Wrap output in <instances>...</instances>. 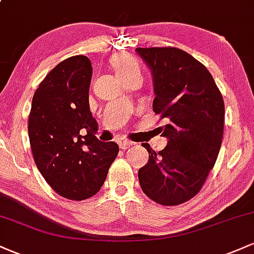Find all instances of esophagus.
I'll return each instance as SVG.
<instances>
[{
  "label": "esophagus",
  "instance_id": "esophagus-1",
  "mask_svg": "<svg viewBox=\"0 0 254 254\" xmlns=\"http://www.w3.org/2000/svg\"><path fill=\"white\" fill-rule=\"evenodd\" d=\"M118 144H119V148H122V149H127V148H129L132 145V142L127 141V139L125 138H119Z\"/></svg>",
  "mask_w": 254,
  "mask_h": 254
}]
</instances>
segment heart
<instances>
[{
  "mask_svg": "<svg viewBox=\"0 0 254 254\" xmlns=\"http://www.w3.org/2000/svg\"><path fill=\"white\" fill-rule=\"evenodd\" d=\"M111 63L122 80H125L131 75H141V66L138 61L129 55H116L111 60Z\"/></svg>",
  "mask_w": 254,
  "mask_h": 254,
  "instance_id": "1",
  "label": "heart"
}]
</instances>
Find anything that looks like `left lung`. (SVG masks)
I'll return each mask as SVG.
<instances>
[{
    "instance_id": "left-lung-1",
    "label": "left lung",
    "mask_w": 254,
    "mask_h": 254,
    "mask_svg": "<svg viewBox=\"0 0 254 254\" xmlns=\"http://www.w3.org/2000/svg\"><path fill=\"white\" fill-rule=\"evenodd\" d=\"M153 77V110L168 124L155 153L148 143L147 165L138 170L142 190L154 202L178 205L199 192L222 143L224 104L208 69L177 48H137Z\"/></svg>"
}]
</instances>
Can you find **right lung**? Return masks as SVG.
Wrapping results in <instances>:
<instances>
[{"instance_id": "right-lung-1", "label": "right lung", "mask_w": 254, "mask_h": 254, "mask_svg": "<svg viewBox=\"0 0 254 254\" xmlns=\"http://www.w3.org/2000/svg\"><path fill=\"white\" fill-rule=\"evenodd\" d=\"M92 74L86 56L57 64L34 93L28 118L38 170L58 194L72 200L87 199L100 190L119 151L116 142L95 136L98 124L89 109Z\"/></svg>"}]
</instances>
